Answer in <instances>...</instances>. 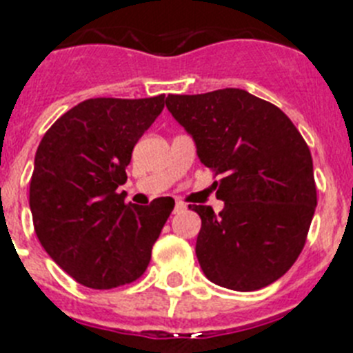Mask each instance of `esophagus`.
Masks as SVG:
<instances>
[{"label": "esophagus", "mask_w": 353, "mask_h": 353, "mask_svg": "<svg viewBox=\"0 0 353 353\" xmlns=\"http://www.w3.org/2000/svg\"><path fill=\"white\" fill-rule=\"evenodd\" d=\"M186 210V204H183V202H176V206H174V211L176 213H181V211Z\"/></svg>", "instance_id": "obj_1"}]
</instances>
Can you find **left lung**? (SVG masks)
Wrapping results in <instances>:
<instances>
[{
    "label": "left lung",
    "instance_id": "left-lung-1",
    "mask_svg": "<svg viewBox=\"0 0 353 353\" xmlns=\"http://www.w3.org/2000/svg\"><path fill=\"white\" fill-rule=\"evenodd\" d=\"M192 134L201 163L222 176L219 214L190 204L202 220L195 254L211 283L256 291L293 266L316 210L307 143L275 104L241 88L167 97Z\"/></svg>",
    "mask_w": 353,
    "mask_h": 353
}]
</instances>
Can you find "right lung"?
Wrapping results in <instances>:
<instances>
[{"label":"right lung","instance_id":"obj_1","mask_svg":"<svg viewBox=\"0 0 353 353\" xmlns=\"http://www.w3.org/2000/svg\"><path fill=\"white\" fill-rule=\"evenodd\" d=\"M147 99L96 97L79 103L42 137L30 181L37 238L83 286L112 290L140 277L174 199L125 204V167L134 143L165 108Z\"/></svg>","mask_w":353,"mask_h":353}]
</instances>
